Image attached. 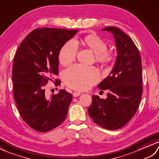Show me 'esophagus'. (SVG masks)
I'll list each match as a JSON object with an SVG mask.
<instances>
[{
    "label": "esophagus",
    "instance_id": "obj_1",
    "mask_svg": "<svg viewBox=\"0 0 159 159\" xmlns=\"http://www.w3.org/2000/svg\"><path fill=\"white\" fill-rule=\"evenodd\" d=\"M81 94H81V93H80V92H74L73 94V97H79Z\"/></svg>",
    "mask_w": 159,
    "mask_h": 159
}]
</instances>
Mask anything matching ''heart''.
Masks as SVG:
<instances>
[{
	"label": "heart",
	"mask_w": 159,
	"mask_h": 159,
	"mask_svg": "<svg viewBox=\"0 0 159 159\" xmlns=\"http://www.w3.org/2000/svg\"><path fill=\"white\" fill-rule=\"evenodd\" d=\"M84 45L93 51L96 61L102 65L109 64L114 60V55L108 52L107 43L97 34H89L84 38ZM78 50L77 42L71 39L63 45L59 52V62L63 66H67L75 61ZM100 78L99 73L94 66L75 65L66 69L63 74L65 83L71 89L78 90L89 89Z\"/></svg>",
	"instance_id": "heart-1"
}]
</instances>
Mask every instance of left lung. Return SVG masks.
Segmentation results:
<instances>
[{
    "mask_svg": "<svg viewBox=\"0 0 159 159\" xmlns=\"http://www.w3.org/2000/svg\"><path fill=\"white\" fill-rule=\"evenodd\" d=\"M102 30L113 34L118 55L111 73L97 86L109 90L107 97L93 95L89 114L101 127L116 130L127 124L139 107L143 92L142 60L135 44L124 32L114 26Z\"/></svg>",
    "mask_w": 159,
    "mask_h": 159,
    "instance_id": "1",
    "label": "left lung"
}]
</instances>
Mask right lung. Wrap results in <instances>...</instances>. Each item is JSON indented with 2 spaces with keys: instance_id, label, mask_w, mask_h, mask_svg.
<instances>
[{
  "instance_id": "right-lung-1",
  "label": "right lung",
  "mask_w": 159,
  "mask_h": 159,
  "mask_svg": "<svg viewBox=\"0 0 159 159\" xmlns=\"http://www.w3.org/2000/svg\"><path fill=\"white\" fill-rule=\"evenodd\" d=\"M77 32L52 28L35 29L23 40L14 56V99L24 121L37 131L57 127L67 115L72 94L60 90L48 98L45 86L58 75L59 52ZM56 81V86L61 84L59 80Z\"/></svg>"
}]
</instances>
